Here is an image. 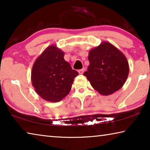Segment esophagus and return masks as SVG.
<instances>
[{"label":"esophagus","mask_w":150,"mask_h":150,"mask_svg":"<svg viewBox=\"0 0 150 150\" xmlns=\"http://www.w3.org/2000/svg\"><path fill=\"white\" fill-rule=\"evenodd\" d=\"M84 71H85V69H81L78 71V72L79 74H83V73H84Z\"/></svg>","instance_id":"34e87169"}]
</instances>
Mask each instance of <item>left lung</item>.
Returning <instances> with one entry per match:
<instances>
[{
  "instance_id": "left-lung-1",
  "label": "left lung",
  "mask_w": 150,
  "mask_h": 150,
  "mask_svg": "<svg viewBox=\"0 0 150 150\" xmlns=\"http://www.w3.org/2000/svg\"><path fill=\"white\" fill-rule=\"evenodd\" d=\"M88 59L89 65L83 75L98 93L109 95L122 87L128 78L129 65L118 48L103 42L90 50Z\"/></svg>"
}]
</instances>
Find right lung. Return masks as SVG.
Returning a JSON list of instances; mask_svg holds the SVG:
<instances>
[{
  "label": "right lung",
  "instance_id": "add662e5",
  "mask_svg": "<svg viewBox=\"0 0 150 150\" xmlns=\"http://www.w3.org/2000/svg\"><path fill=\"white\" fill-rule=\"evenodd\" d=\"M64 52L55 45L47 47L33 65L31 81L35 91L47 101L59 102L70 92L79 75L64 59Z\"/></svg>",
  "mask_w": 150,
  "mask_h": 150
}]
</instances>
